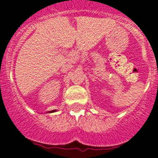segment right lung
<instances>
[{"label":"right lung","mask_w":158,"mask_h":158,"mask_svg":"<svg viewBox=\"0 0 158 158\" xmlns=\"http://www.w3.org/2000/svg\"><path fill=\"white\" fill-rule=\"evenodd\" d=\"M55 111H56V110H52V111H47V113H52V112H55Z\"/></svg>","instance_id":"obj_1"}]
</instances>
